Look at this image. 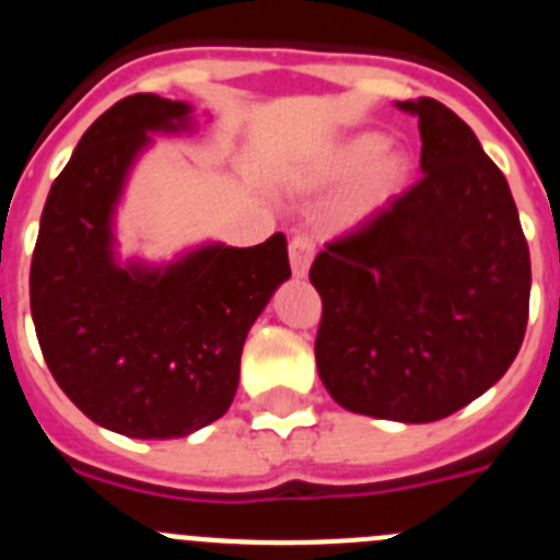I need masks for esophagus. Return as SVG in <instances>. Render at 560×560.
Segmentation results:
<instances>
[{
  "label": "esophagus",
  "mask_w": 560,
  "mask_h": 560,
  "mask_svg": "<svg viewBox=\"0 0 560 560\" xmlns=\"http://www.w3.org/2000/svg\"><path fill=\"white\" fill-rule=\"evenodd\" d=\"M314 259V241L308 235H295L290 241V265H292V273L298 279L308 273V265Z\"/></svg>",
  "instance_id": "esophagus-1"
}]
</instances>
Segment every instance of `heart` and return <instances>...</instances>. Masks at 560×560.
<instances>
[{"instance_id":"heart-1","label":"heart","mask_w":560,"mask_h":560,"mask_svg":"<svg viewBox=\"0 0 560 560\" xmlns=\"http://www.w3.org/2000/svg\"><path fill=\"white\" fill-rule=\"evenodd\" d=\"M410 155L390 148L377 130H363L341 139L314 166V183L336 186L350 183L339 202V219L345 224H361L388 208L410 180Z\"/></svg>"}]
</instances>
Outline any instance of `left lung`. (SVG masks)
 <instances>
[{"mask_svg": "<svg viewBox=\"0 0 560 560\" xmlns=\"http://www.w3.org/2000/svg\"><path fill=\"white\" fill-rule=\"evenodd\" d=\"M396 106L418 117L424 177L317 254L314 358L345 410L430 424L517 358L530 254L506 177L468 122L432 97Z\"/></svg>", "mask_w": 560, "mask_h": 560, "instance_id": "left-lung-1", "label": "left lung"}]
</instances>
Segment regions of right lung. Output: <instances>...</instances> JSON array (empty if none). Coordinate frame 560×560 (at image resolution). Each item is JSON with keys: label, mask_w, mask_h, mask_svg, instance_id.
<instances>
[{"label": "right lung", "mask_w": 560, "mask_h": 560, "mask_svg": "<svg viewBox=\"0 0 560 560\" xmlns=\"http://www.w3.org/2000/svg\"><path fill=\"white\" fill-rule=\"evenodd\" d=\"M191 112L150 92L103 112L54 180L32 254V319L54 380L95 424L142 441L186 438L230 410L248 330L290 279L281 232L166 265L117 262L130 166L150 133L191 130Z\"/></svg>", "instance_id": "1"}]
</instances>
